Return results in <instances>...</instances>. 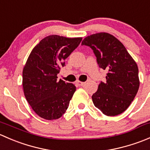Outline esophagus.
I'll use <instances>...</instances> for the list:
<instances>
[{"label": "esophagus", "instance_id": "esophagus-1", "mask_svg": "<svg viewBox=\"0 0 150 150\" xmlns=\"http://www.w3.org/2000/svg\"><path fill=\"white\" fill-rule=\"evenodd\" d=\"M85 83H84V82H81V81H78V82H77V84H78V86H84Z\"/></svg>", "mask_w": 150, "mask_h": 150}]
</instances>
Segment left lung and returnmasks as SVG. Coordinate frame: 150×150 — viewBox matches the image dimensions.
Listing matches in <instances>:
<instances>
[{"label": "left lung", "instance_id": "obj_1", "mask_svg": "<svg viewBox=\"0 0 150 150\" xmlns=\"http://www.w3.org/2000/svg\"><path fill=\"white\" fill-rule=\"evenodd\" d=\"M82 46H89L100 68L107 71L106 81H101L92 95L96 108L107 116L123 112L135 98L139 88V69L125 47L107 33L88 36Z\"/></svg>", "mask_w": 150, "mask_h": 150}]
</instances>
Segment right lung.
<instances>
[{
  "mask_svg": "<svg viewBox=\"0 0 150 150\" xmlns=\"http://www.w3.org/2000/svg\"><path fill=\"white\" fill-rule=\"evenodd\" d=\"M81 40L52 35L42 39L30 53L22 72V86L27 101L42 118H59L69 107L76 87L58 81L57 75Z\"/></svg>",
  "mask_w": 150,
  "mask_h": 150,
  "instance_id": "obj_1",
  "label": "right lung"
}]
</instances>
